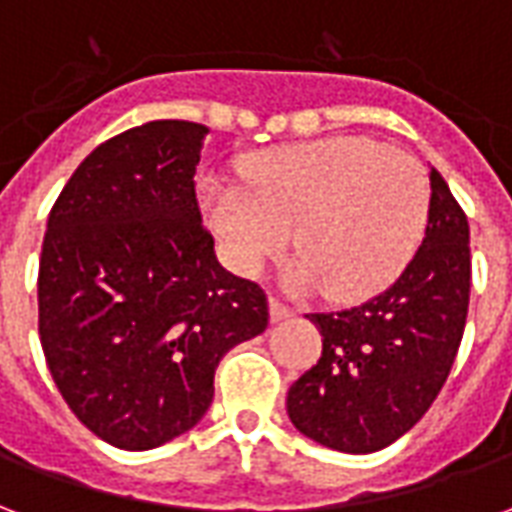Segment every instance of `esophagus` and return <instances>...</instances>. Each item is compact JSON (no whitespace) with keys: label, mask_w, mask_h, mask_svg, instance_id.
Masks as SVG:
<instances>
[{"label":"esophagus","mask_w":512,"mask_h":512,"mask_svg":"<svg viewBox=\"0 0 512 512\" xmlns=\"http://www.w3.org/2000/svg\"><path fill=\"white\" fill-rule=\"evenodd\" d=\"M268 312H271V321L274 323L293 318V310H290L285 301H279V299H268Z\"/></svg>","instance_id":"obj_1"}]
</instances>
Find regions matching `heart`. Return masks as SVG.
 Instances as JSON below:
<instances>
[{
  "label": "heart",
  "mask_w": 512,
  "mask_h": 512,
  "mask_svg": "<svg viewBox=\"0 0 512 512\" xmlns=\"http://www.w3.org/2000/svg\"><path fill=\"white\" fill-rule=\"evenodd\" d=\"M205 211L230 266L257 277L288 249L290 282L332 299L373 293L417 252L428 172L406 150L365 136L274 147L244 164V186H205Z\"/></svg>",
  "instance_id": "b5f03b06"
}]
</instances>
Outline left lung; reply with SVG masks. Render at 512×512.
Here are the masks:
<instances>
[{"label": "left lung", "instance_id": "left-lung-1", "mask_svg": "<svg viewBox=\"0 0 512 512\" xmlns=\"http://www.w3.org/2000/svg\"><path fill=\"white\" fill-rule=\"evenodd\" d=\"M469 288V222L447 180L430 169L428 227L403 274L359 307L307 315L323 351L288 389L290 422L323 447L351 455L400 439L450 376Z\"/></svg>", "mask_w": 512, "mask_h": 512}]
</instances>
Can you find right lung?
<instances>
[{
  "instance_id": "1",
  "label": "right lung",
  "mask_w": 512,
  "mask_h": 512,
  "mask_svg": "<svg viewBox=\"0 0 512 512\" xmlns=\"http://www.w3.org/2000/svg\"><path fill=\"white\" fill-rule=\"evenodd\" d=\"M205 134L153 120L106 139L49 213L40 345L79 422L120 450L194 428L222 356L268 326L263 288L224 271L202 227L194 175Z\"/></svg>"
}]
</instances>
